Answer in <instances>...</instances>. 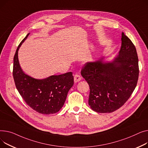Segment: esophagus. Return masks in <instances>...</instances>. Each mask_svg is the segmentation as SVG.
<instances>
[{"mask_svg": "<svg viewBox=\"0 0 148 148\" xmlns=\"http://www.w3.org/2000/svg\"><path fill=\"white\" fill-rule=\"evenodd\" d=\"M81 79H82V77L80 75H77L76 74L74 76V81H75V83L80 81L81 80Z\"/></svg>", "mask_w": 148, "mask_h": 148, "instance_id": "obj_1", "label": "esophagus"}]
</instances>
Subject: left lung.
<instances>
[{"label": "left lung", "mask_w": 148, "mask_h": 148, "mask_svg": "<svg viewBox=\"0 0 148 148\" xmlns=\"http://www.w3.org/2000/svg\"><path fill=\"white\" fill-rule=\"evenodd\" d=\"M121 49L112 62L103 57L86 63L81 75L90 86L88 104L98 113H110L124 105L137 85L139 69L135 46L122 33Z\"/></svg>", "instance_id": "8db88e82"}]
</instances>
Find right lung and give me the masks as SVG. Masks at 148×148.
<instances>
[{"instance_id":"right-lung-1","label":"right lung","mask_w":148,"mask_h":148,"mask_svg":"<svg viewBox=\"0 0 148 148\" xmlns=\"http://www.w3.org/2000/svg\"><path fill=\"white\" fill-rule=\"evenodd\" d=\"M29 34L21 42L14 57L13 77L16 88L27 105L39 114L49 115L64 105L67 93L73 85L72 72L52 75L38 79L25 74L20 67L18 51Z\"/></svg>"}]
</instances>
